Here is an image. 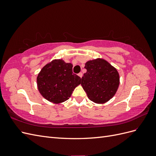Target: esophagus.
I'll use <instances>...</instances> for the list:
<instances>
[{
    "label": "esophagus",
    "mask_w": 156,
    "mask_h": 156,
    "mask_svg": "<svg viewBox=\"0 0 156 156\" xmlns=\"http://www.w3.org/2000/svg\"><path fill=\"white\" fill-rule=\"evenodd\" d=\"M78 75H79V76L80 77H81H81H83V73H82L81 72H80L79 73H78Z\"/></svg>",
    "instance_id": "esophagus-1"
}]
</instances>
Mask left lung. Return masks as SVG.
<instances>
[{
	"mask_svg": "<svg viewBox=\"0 0 156 156\" xmlns=\"http://www.w3.org/2000/svg\"><path fill=\"white\" fill-rule=\"evenodd\" d=\"M87 72L81 78V85L90 100L104 103L111 99L119 86L117 70L106 60L98 58L85 64Z\"/></svg>",
	"mask_w": 156,
	"mask_h": 156,
	"instance_id": "1",
	"label": "left lung"
}]
</instances>
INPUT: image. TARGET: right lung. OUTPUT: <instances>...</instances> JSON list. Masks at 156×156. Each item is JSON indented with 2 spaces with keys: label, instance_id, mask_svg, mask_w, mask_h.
I'll return each mask as SVG.
<instances>
[{
  "label": "right lung",
  "instance_id": "right-lung-1",
  "mask_svg": "<svg viewBox=\"0 0 156 156\" xmlns=\"http://www.w3.org/2000/svg\"><path fill=\"white\" fill-rule=\"evenodd\" d=\"M72 67V64L60 59L45 65L37 77V88L42 96L55 103L68 100L81 80L73 73Z\"/></svg>",
  "mask_w": 156,
  "mask_h": 156
}]
</instances>
